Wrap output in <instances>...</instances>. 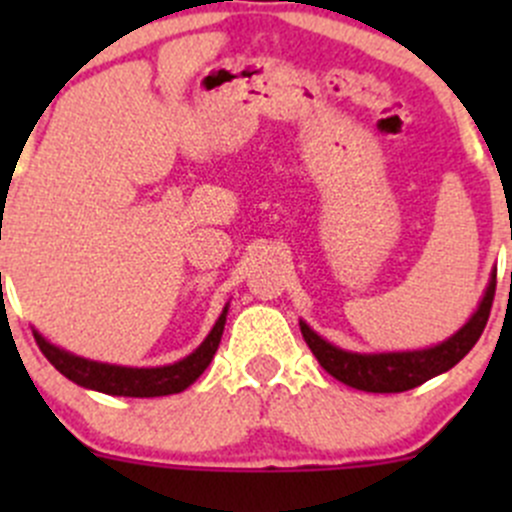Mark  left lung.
I'll use <instances>...</instances> for the list:
<instances>
[{
  "label": "left lung",
  "mask_w": 512,
  "mask_h": 512,
  "mask_svg": "<svg viewBox=\"0 0 512 512\" xmlns=\"http://www.w3.org/2000/svg\"><path fill=\"white\" fill-rule=\"evenodd\" d=\"M495 297V275L490 277V285L480 299L473 317L458 329L446 342L428 349H416V352H386V354H356L344 352L334 347L327 339L319 337L309 324L299 322L302 337L322 369L339 379L342 384L352 386L359 391H371V394H399L421 386L423 381L453 369L480 339L485 324H488L490 307Z\"/></svg>",
  "instance_id": "left-lung-1"
}]
</instances>
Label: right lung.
I'll list each match as a JSON object with an SVG mask.
<instances>
[{
    "mask_svg": "<svg viewBox=\"0 0 512 512\" xmlns=\"http://www.w3.org/2000/svg\"><path fill=\"white\" fill-rule=\"evenodd\" d=\"M227 307L218 317L215 327L205 337V342L188 354L185 359L175 361L168 366H156V369H133V366H116V364H101V361L84 359L64 349L54 347L46 342L39 332H34L36 344H39L41 354L56 366V371L66 376L74 384L84 386V389L101 391V394L111 396H133V399H153V396H168L180 394L188 389L200 374L210 366L215 352H218L220 337L225 329Z\"/></svg>",
    "mask_w": 512,
    "mask_h": 512,
    "instance_id": "right-lung-1",
    "label": "right lung"
}]
</instances>
